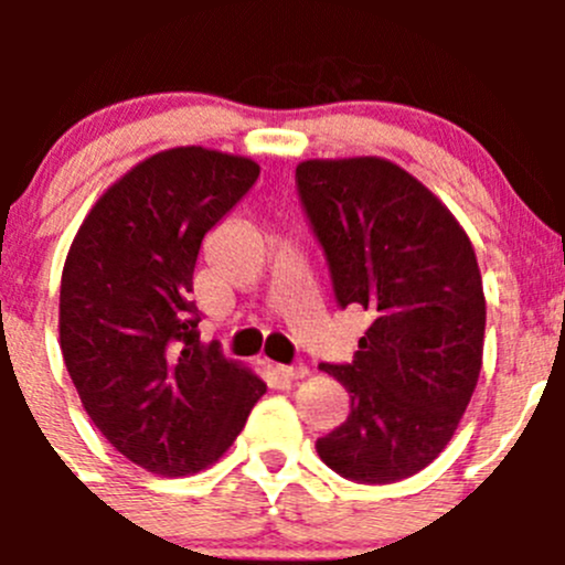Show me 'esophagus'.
Wrapping results in <instances>:
<instances>
[{
  "label": "esophagus",
  "instance_id": "1",
  "mask_svg": "<svg viewBox=\"0 0 565 565\" xmlns=\"http://www.w3.org/2000/svg\"><path fill=\"white\" fill-rule=\"evenodd\" d=\"M273 372L284 380H303L309 374V366L303 363H292V366H273Z\"/></svg>",
  "mask_w": 565,
  "mask_h": 565
}]
</instances>
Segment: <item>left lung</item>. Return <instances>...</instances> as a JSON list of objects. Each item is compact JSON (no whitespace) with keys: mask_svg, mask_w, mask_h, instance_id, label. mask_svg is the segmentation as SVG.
Returning <instances> with one entry per match:
<instances>
[{"mask_svg":"<svg viewBox=\"0 0 565 565\" xmlns=\"http://www.w3.org/2000/svg\"><path fill=\"white\" fill-rule=\"evenodd\" d=\"M300 202L341 309L372 315L352 363H322L352 413L317 454L358 483L415 476L457 431L481 374V270L451 210L385 158L303 161Z\"/></svg>","mask_w":565,"mask_h":565,"instance_id":"8db88e82","label":"left lung"}]
</instances>
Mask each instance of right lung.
Instances as JSON below:
<instances>
[{
  "mask_svg": "<svg viewBox=\"0 0 565 565\" xmlns=\"http://www.w3.org/2000/svg\"><path fill=\"white\" fill-rule=\"evenodd\" d=\"M259 177L250 158L174 147L95 202L67 250L60 347L100 435L177 478L224 457L265 383L199 341L193 267L204 235Z\"/></svg>",
  "mask_w": 565,
  "mask_h": 565,
  "instance_id": "right-lung-1",
  "label": "right lung"
}]
</instances>
